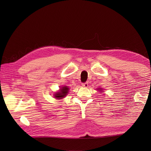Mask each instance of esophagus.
I'll return each mask as SVG.
<instances>
[{
	"label": "esophagus",
	"instance_id": "esophagus-1",
	"mask_svg": "<svg viewBox=\"0 0 151 151\" xmlns=\"http://www.w3.org/2000/svg\"><path fill=\"white\" fill-rule=\"evenodd\" d=\"M88 82H86V83H83L82 84V86H83L84 88H88Z\"/></svg>",
	"mask_w": 151,
	"mask_h": 151
}]
</instances>
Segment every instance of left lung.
Here are the masks:
<instances>
[{
  "mask_svg": "<svg viewBox=\"0 0 151 151\" xmlns=\"http://www.w3.org/2000/svg\"><path fill=\"white\" fill-rule=\"evenodd\" d=\"M97 90L99 91V92H100V93H104V91H103V89H102V88H98L97 89Z\"/></svg>",
  "mask_w": 151,
  "mask_h": 151,
  "instance_id": "obj_1",
  "label": "left lung"
}]
</instances>
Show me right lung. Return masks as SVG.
<instances>
[{
	"label": "right lung",
	"instance_id": "right-lung-1",
	"mask_svg": "<svg viewBox=\"0 0 151 151\" xmlns=\"http://www.w3.org/2000/svg\"><path fill=\"white\" fill-rule=\"evenodd\" d=\"M68 91H69V88L67 86H62L60 88V89L53 94V96L57 99H63L67 95L68 93Z\"/></svg>",
	"mask_w": 151,
	"mask_h": 151
}]
</instances>
